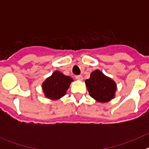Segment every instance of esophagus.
<instances>
[{
  "label": "esophagus",
  "mask_w": 149,
  "mask_h": 149,
  "mask_svg": "<svg viewBox=\"0 0 149 149\" xmlns=\"http://www.w3.org/2000/svg\"><path fill=\"white\" fill-rule=\"evenodd\" d=\"M75 78L77 79V81H83V77L81 75H77L75 77Z\"/></svg>",
  "instance_id": "1"
}]
</instances>
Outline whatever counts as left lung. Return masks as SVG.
Returning <instances> with one entry per match:
<instances>
[{"mask_svg":"<svg viewBox=\"0 0 149 149\" xmlns=\"http://www.w3.org/2000/svg\"><path fill=\"white\" fill-rule=\"evenodd\" d=\"M89 95L100 103H106L113 99L117 90L115 81L96 69L90 74V77L85 81Z\"/></svg>","mask_w":149,"mask_h":149,"instance_id":"8db88e82","label":"left lung"}]
</instances>
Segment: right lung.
Here are the masks:
<instances>
[{
    "label": "right lung",
    "mask_w": 149,
    "mask_h": 149,
    "mask_svg": "<svg viewBox=\"0 0 149 149\" xmlns=\"http://www.w3.org/2000/svg\"><path fill=\"white\" fill-rule=\"evenodd\" d=\"M73 79L63 74L60 71H55L42 84L45 97L50 100H58L65 95Z\"/></svg>",
    "instance_id": "add662e5"
}]
</instances>
